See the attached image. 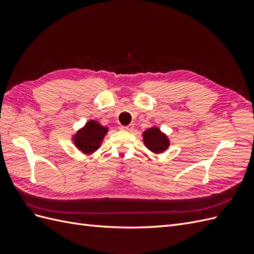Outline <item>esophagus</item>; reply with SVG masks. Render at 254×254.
<instances>
[{
  "mask_svg": "<svg viewBox=\"0 0 254 254\" xmlns=\"http://www.w3.org/2000/svg\"><path fill=\"white\" fill-rule=\"evenodd\" d=\"M133 127H134V126H133L132 124H130V125H127V126H122L121 129L124 130V131H132Z\"/></svg>",
  "mask_w": 254,
  "mask_h": 254,
  "instance_id": "34e87169",
  "label": "esophagus"
}]
</instances>
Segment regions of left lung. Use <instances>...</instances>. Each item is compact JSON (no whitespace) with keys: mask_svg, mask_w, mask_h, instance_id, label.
<instances>
[{"mask_svg":"<svg viewBox=\"0 0 254 254\" xmlns=\"http://www.w3.org/2000/svg\"><path fill=\"white\" fill-rule=\"evenodd\" d=\"M142 135L145 147L156 155L164 152L171 145L170 137L163 131H161V129L157 126L146 129Z\"/></svg>","mask_w":254,"mask_h":254,"instance_id":"obj_1","label":"left lung"}]
</instances>
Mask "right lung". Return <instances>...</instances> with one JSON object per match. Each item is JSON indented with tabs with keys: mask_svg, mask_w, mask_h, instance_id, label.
I'll list each match as a JSON object with an SVG mask.
<instances>
[{
	"mask_svg": "<svg viewBox=\"0 0 254 254\" xmlns=\"http://www.w3.org/2000/svg\"><path fill=\"white\" fill-rule=\"evenodd\" d=\"M108 131V127L103 126L101 123L95 120H90L72 134L71 140L75 147L81 153L91 156L101 147Z\"/></svg>",
	"mask_w": 254,
	"mask_h": 254,
	"instance_id": "right-lung-1",
	"label": "right lung"
}]
</instances>
